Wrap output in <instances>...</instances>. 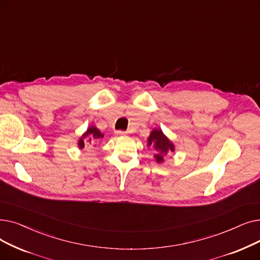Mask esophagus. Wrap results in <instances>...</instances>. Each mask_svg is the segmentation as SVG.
<instances>
[{"instance_id":"34e87169","label":"esophagus","mask_w":260,"mask_h":260,"mask_svg":"<svg viewBox=\"0 0 260 260\" xmlns=\"http://www.w3.org/2000/svg\"><path fill=\"white\" fill-rule=\"evenodd\" d=\"M126 134H127V132H125V131H116L117 137H125Z\"/></svg>"}]
</instances>
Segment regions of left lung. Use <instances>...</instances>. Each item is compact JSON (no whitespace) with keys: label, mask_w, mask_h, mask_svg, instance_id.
Wrapping results in <instances>:
<instances>
[{"label":"left lung","mask_w":260,"mask_h":260,"mask_svg":"<svg viewBox=\"0 0 260 260\" xmlns=\"http://www.w3.org/2000/svg\"><path fill=\"white\" fill-rule=\"evenodd\" d=\"M147 146L153 147V149L155 150L153 157L158 164L164 162V156L167 155L168 152L175 151L174 143L166 137L162 130L157 128H154L150 132L149 137L147 139Z\"/></svg>","instance_id":"left-lung-1"}]
</instances>
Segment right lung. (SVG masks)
Listing matches in <instances>:
<instances>
[{"label": "right lung", "instance_id": "add662e5", "mask_svg": "<svg viewBox=\"0 0 260 260\" xmlns=\"http://www.w3.org/2000/svg\"><path fill=\"white\" fill-rule=\"evenodd\" d=\"M103 138H104V134L101 132L100 129H97L95 126H90L78 140V143H77L78 148L79 149H83L85 146V142H84L85 139H88L89 144H93L97 140L103 139Z\"/></svg>", "mask_w": 260, "mask_h": 260}]
</instances>
